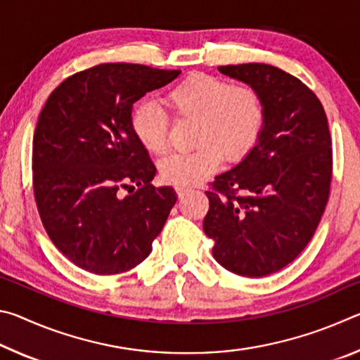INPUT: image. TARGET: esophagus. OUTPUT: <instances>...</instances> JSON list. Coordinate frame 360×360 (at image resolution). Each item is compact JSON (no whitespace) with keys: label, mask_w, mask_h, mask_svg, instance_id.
<instances>
[{"label":"esophagus","mask_w":360,"mask_h":360,"mask_svg":"<svg viewBox=\"0 0 360 360\" xmlns=\"http://www.w3.org/2000/svg\"><path fill=\"white\" fill-rule=\"evenodd\" d=\"M188 192V187H184V186H178L176 187V193L179 195V197H184V195Z\"/></svg>","instance_id":"1"}]
</instances>
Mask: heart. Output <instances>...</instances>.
<instances>
[{"instance_id": "obj_1", "label": "heart", "mask_w": 360, "mask_h": 360, "mask_svg": "<svg viewBox=\"0 0 360 360\" xmlns=\"http://www.w3.org/2000/svg\"><path fill=\"white\" fill-rule=\"evenodd\" d=\"M163 103L176 117L197 120L191 152H173L158 162L162 179L191 186L216 172L222 155L236 162L251 150L265 124V103L249 84L231 85L225 79L195 72L173 85ZM131 131L141 148L162 154L168 143V120L152 101L138 103L131 114Z\"/></svg>"}]
</instances>
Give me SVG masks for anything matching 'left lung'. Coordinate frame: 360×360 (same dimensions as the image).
Segmentation results:
<instances>
[{"mask_svg":"<svg viewBox=\"0 0 360 360\" xmlns=\"http://www.w3.org/2000/svg\"><path fill=\"white\" fill-rule=\"evenodd\" d=\"M217 70L259 90L265 124L246 157L206 192L203 230L225 270L260 278L290 264L318 229L330 193V131L318 96L289 72L265 63Z\"/></svg>","mask_w":360,"mask_h":360,"instance_id":"1","label":"left lung"}]
</instances>
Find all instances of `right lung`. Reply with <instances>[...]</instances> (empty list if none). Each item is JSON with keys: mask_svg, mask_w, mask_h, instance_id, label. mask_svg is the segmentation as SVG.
<instances>
[{"mask_svg": "<svg viewBox=\"0 0 360 360\" xmlns=\"http://www.w3.org/2000/svg\"><path fill=\"white\" fill-rule=\"evenodd\" d=\"M179 72L103 63L65 79L42 108L36 205L49 238L85 271L117 275L141 264L178 200L173 187L150 184L155 167L133 136L131 111Z\"/></svg>", "mask_w": 360, "mask_h": 360, "instance_id": "obj_1", "label": "right lung"}]
</instances>
